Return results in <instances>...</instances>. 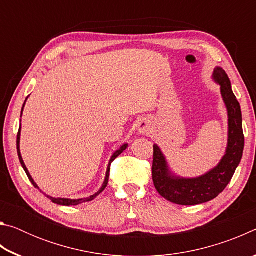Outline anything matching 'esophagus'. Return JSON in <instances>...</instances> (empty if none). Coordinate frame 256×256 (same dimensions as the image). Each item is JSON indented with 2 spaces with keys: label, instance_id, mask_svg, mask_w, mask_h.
<instances>
[{
  "label": "esophagus",
  "instance_id": "1",
  "mask_svg": "<svg viewBox=\"0 0 256 256\" xmlns=\"http://www.w3.org/2000/svg\"><path fill=\"white\" fill-rule=\"evenodd\" d=\"M151 131V123L148 120H142V122L138 124V132L142 134H148Z\"/></svg>",
  "mask_w": 256,
  "mask_h": 256
}]
</instances>
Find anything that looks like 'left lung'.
Listing matches in <instances>:
<instances>
[{
  "instance_id": "obj_1",
  "label": "left lung",
  "mask_w": 256,
  "mask_h": 256,
  "mask_svg": "<svg viewBox=\"0 0 256 256\" xmlns=\"http://www.w3.org/2000/svg\"><path fill=\"white\" fill-rule=\"evenodd\" d=\"M214 80L220 84L224 102L228 110V146L218 166L198 178L172 177L166 160L158 148L154 146L152 180L156 190L166 200L180 206H196L214 200L232 180L244 150V133L242 124L240 105L232 90L230 80L222 68H216Z\"/></svg>"
}]
</instances>
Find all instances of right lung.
I'll use <instances>...</instances> for the list:
<instances>
[{"mask_svg": "<svg viewBox=\"0 0 256 256\" xmlns=\"http://www.w3.org/2000/svg\"><path fill=\"white\" fill-rule=\"evenodd\" d=\"M22 110H24V107H22ZM20 128H19V132H18V136H16V150H18V156H19V160H20V162H21V166L24 167V172H26V174H27V176H28V178H29V180L32 182V185L34 186V188H38V186H37V184L34 183V180L32 178V176H30V174H29V172H28V170H27V167H26V164H24V160H22V157H21V154H20V149H19V144H20ZM128 148V144H124L123 146H120V149H118V151H116V152L112 156V158H110V164H108V168H107V172H106V178H105V182H104V184H102V188L98 190V192L96 193V194H94V196H92L90 198H79V200H70V198H52V196H46L47 198H50V200L53 202V203H56V204H60V206H78V204H81V203H84V202H89V201H92V200H94V198H97L99 194H100L106 188V186H107V184H108V178H110V164L114 162V160L118 157V156L123 152V151Z\"/></svg>", "mask_w": 256, "mask_h": 256, "instance_id": "obj_1", "label": "right lung"}]
</instances>
